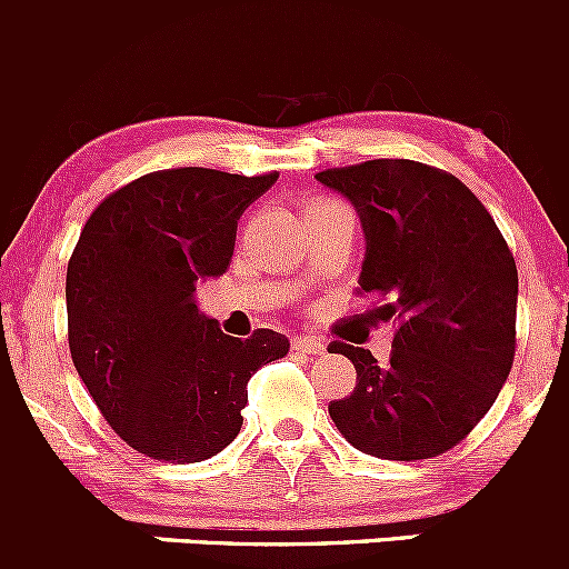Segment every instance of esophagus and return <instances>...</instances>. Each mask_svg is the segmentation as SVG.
Instances as JSON below:
<instances>
[{
    "label": "esophagus",
    "instance_id": "esophagus-1",
    "mask_svg": "<svg viewBox=\"0 0 569 569\" xmlns=\"http://www.w3.org/2000/svg\"><path fill=\"white\" fill-rule=\"evenodd\" d=\"M292 348L296 351H307V353H326V342L318 340V337H298V340H292Z\"/></svg>",
    "mask_w": 569,
    "mask_h": 569
}]
</instances>
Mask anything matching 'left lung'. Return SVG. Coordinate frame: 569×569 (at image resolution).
<instances>
[{"instance_id":"8db88e82","label":"left lung","mask_w":569,"mask_h":569,"mask_svg":"<svg viewBox=\"0 0 569 569\" xmlns=\"http://www.w3.org/2000/svg\"><path fill=\"white\" fill-rule=\"evenodd\" d=\"M315 179L357 207L368 240L359 290L381 301L373 320L396 329L387 365L331 346L357 368L331 420L370 457H440L489 412L515 362V257L473 190L440 168L368 160Z\"/></svg>"}]
</instances>
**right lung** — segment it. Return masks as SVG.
<instances>
[{"label": "right lung", "instance_id": "1", "mask_svg": "<svg viewBox=\"0 0 569 569\" xmlns=\"http://www.w3.org/2000/svg\"><path fill=\"white\" fill-rule=\"evenodd\" d=\"M279 173H146L107 196L66 273L69 348L118 437L160 462H201L238 437L249 379L290 351L284 335L240 340L196 307V284L232 262L238 221Z\"/></svg>", "mask_w": 569, "mask_h": 569}]
</instances>
